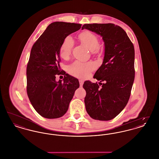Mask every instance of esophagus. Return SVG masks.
Returning <instances> with one entry per match:
<instances>
[{
    "mask_svg": "<svg viewBox=\"0 0 159 159\" xmlns=\"http://www.w3.org/2000/svg\"><path fill=\"white\" fill-rule=\"evenodd\" d=\"M83 82H84V81H83L82 79H80L79 80V83H80V86H83Z\"/></svg>",
    "mask_w": 159,
    "mask_h": 159,
    "instance_id": "esophagus-1",
    "label": "esophagus"
}]
</instances>
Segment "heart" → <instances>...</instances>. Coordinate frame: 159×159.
Listing matches in <instances>:
<instances>
[{
    "label": "heart",
    "instance_id": "1",
    "mask_svg": "<svg viewBox=\"0 0 159 159\" xmlns=\"http://www.w3.org/2000/svg\"><path fill=\"white\" fill-rule=\"evenodd\" d=\"M79 38L84 45L87 46L91 51H95L98 48L99 42L98 37L89 31H85L79 35ZM74 45V40L68 35L64 39L60 49V55L63 59H67L71 52ZM95 68L93 62H83L76 60L68 67V71L73 76L79 77H86L89 76Z\"/></svg>",
    "mask_w": 159,
    "mask_h": 159
}]
</instances>
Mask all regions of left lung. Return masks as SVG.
I'll list each match as a JSON object with an SVG mask.
<instances>
[{
  "instance_id": "1",
  "label": "left lung",
  "mask_w": 159,
  "mask_h": 159,
  "mask_svg": "<svg viewBox=\"0 0 159 159\" xmlns=\"http://www.w3.org/2000/svg\"><path fill=\"white\" fill-rule=\"evenodd\" d=\"M87 29L100 35L104 42L103 62L93 78L97 83L85 81L84 104L87 113L95 120H110L126 106L135 79L134 46L126 33L114 24H86Z\"/></svg>"
}]
</instances>
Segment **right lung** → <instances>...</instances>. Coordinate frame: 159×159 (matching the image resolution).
<instances>
[{
	"mask_svg": "<svg viewBox=\"0 0 159 159\" xmlns=\"http://www.w3.org/2000/svg\"><path fill=\"white\" fill-rule=\"evenodd\" d=\"M81 26L75 23H51L31 48L27 67V92L33 108L45 118L64 116L79 88L77 79L61 70L60 49L64 39ZM56 74L65 75L62 82L56 81Z\"/></svg>",
	"mask_w": 159,
	"mask_h": 159,
	"instance_id": "right-lung-1",
	"label": "right lung"
}]
</instances>
